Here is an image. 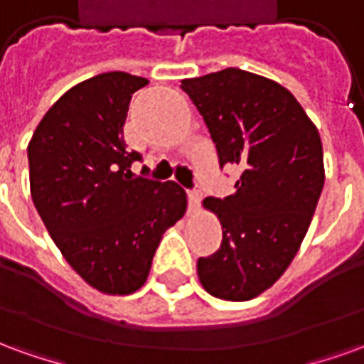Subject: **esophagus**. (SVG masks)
Instances as JSON below:
<instances>
[{
	"label": "esophagus",
	"instance_id": "1",
	"mask_svg": "<svg viewBox=\"0 0 364 364\" xmlns=\"http://www.w3.org/2000/svg\"><path fill=\"white\" fill-rule=\"evenodd\" d=\"M187 197H189V206L195 210V208H198V205H200V198H203V191H200V187L198 185H195V189H191L189 193H187Z\"/></svg>",
	"mask_w": 364,
	"mask_h": 364
}]
</instances>
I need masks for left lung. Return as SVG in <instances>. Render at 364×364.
Here are the masks:
<instances>
[{
  "instance_id": "8db88e82",
  "label": "left lung",
  "mask_w": 364,
  "mask_h": 364,
  "mask_svg": "<svg viewBox=\"0 0 364 364\" xmlns=\"http://www.w3.org/2000/svg\"><path fill=\"white\" fill-rule=\"evenodd\" d=\"M205 119L220 167H242L236 193L206 197L218 216V252L197 261L200 284L222 300H252L279 281L312 222L323 189L318 128L281 83L240 68L183 80Z\"/></svg>"
}]
</instances>
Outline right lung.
Segmentation results:
<instances>
[{
  "mask_svg": "<svg viewBox=\"0 0 364 364\" xmlns=\"http://www.w3.org/2000/svg\"><path fill=\"white\" fill-rule=\"evenodd\" d=\"M148 80L107 72L68 90L28 142L31 195L48 234L75 273L105 294H130L150 273L187 195L175 181L134 177L124 120Z\"/></svg>",
  "mask_w": 364,
  "mask_h": 364,
  "instance_id": "add662e5",
  "label": "right lung"
}]
</instances>
